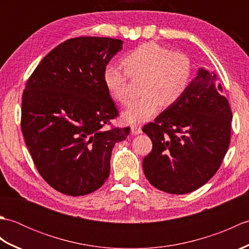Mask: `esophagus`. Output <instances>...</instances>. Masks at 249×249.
Wrapping results in <instances>:
<instances>
[{"label":"esophagus","instance_id":"esophagus-1","mask_svg":"<svg viewBox=\"0 0 249 249\" xmlns=\"http://www.w3.org/2000/svg\"><path fill=\"white\" fill-rule=\"evenodd\" d=\"M131 133H133V135H139V134H141L142 133L141 127H140L139 125H137V124L133 125V126H131Z\"/></svg>","mask_w":249,"mask_h":249}]
</instances>
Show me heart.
I'll use <instances>...</instances> for the list:
<instances>
[{
  "mask_svg": "<svg viewBox=\"0 0 249 249\" xmlns=\"http://www.w3.org/2000/svg\"><path fill=\"white\" fill-rule=\"evenodd\" d=\"M123 72L108 65L104 70V83L116 103L127 105L130 95L128 80L140 78V98L123 112L126 123L135 124L151 119L162 105L169 107L183 96L192 77V63L182 52L170 50L155 43H144L126 53L121 60Z\"/></svg>",
  "mask_w": 249,
  "mask_h": 249,
  "instance_id": "obj_1",
  "label": "heart"
}]
</instances>
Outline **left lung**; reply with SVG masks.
<instances>
[{
	"instance_id": "1",
	"label": "left lung",
	"mask_w": 249,
	"mask_h": 249,
	"mask_svg": "<svg viewBox=\"0 0 249 249\" xmlns=\"http://www.w3.org/2000/svg\"><path fill=\"white\" fill-rule=\"evenodd\" d=\"M221 91L214 73L200 68L183 96L143 126L153 149L142 166L153 186L188 194L218 170L230 144L232 121Z\"/></svg>"
}]
</instances>
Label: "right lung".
<instances>
[{"label": "right lung", "mask_w": 249, "mask_h": 249, "mask_svg": "<svg viewBox=\"0 0 249 249\" xmlns=\"http://www.w3.org/2000/svg\"><path fill=\"white\" fill-rule=\"evenodd\" d=\"M122 44L109 37L67 39L26 81L21 106L25 144L41 178L64 195L84 196L102 187L114 143L129 135L130 127L111 125L119 111L103 79Z\"/></svg>", "instance_id": "1"}]
</instances>
